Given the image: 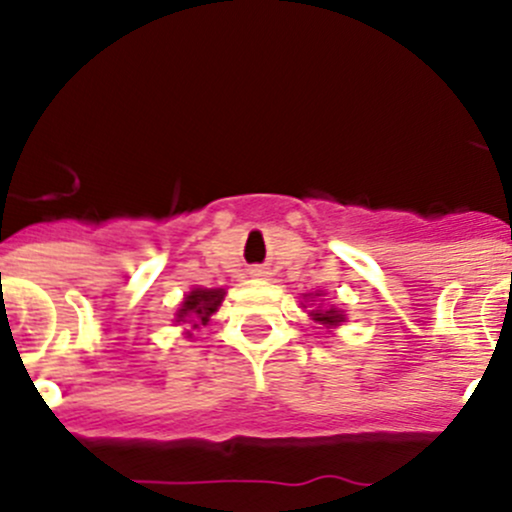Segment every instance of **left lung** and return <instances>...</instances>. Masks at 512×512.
Segmentation results:
<instances>
[{"mask_svg": "<svg viewBox=\"0 0 512 512\" xmlns=\"http://www.w3.org/2000/svg\"><path fill=\"white\" fill-rule=\"evenodd\" d=\"M314 297H319V292L314 294ZM314 297H312V302H314ZM312 319L314 322H319V324H324V327H329V329H334V327H339V324L344 322V312H339L337 307H317V309H312Z\"/></svg>", "mask_w": 512, "mask_h": 512, "instance_id": "left-lung-1", "label": "left lung"}]
</instances>
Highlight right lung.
<instances>
[{"mask_svg":"<svg viewBox=\"0 0 512 512\" xmlns=\"http://www.w3.org/2000/svg\"><path fill=\"white\" fill-rule=\"evenodd\" d=\"M225 299V289H208V287H193L185 299L180 302L178 312H175V322L190 324L198 329L200 324H208L210 317L218 312V307ZM190 334V332H188Z\"/></svg>","mask_w":512,"mask_h":512,"instance_id":"1","label":"right lung"}]
</instances>
